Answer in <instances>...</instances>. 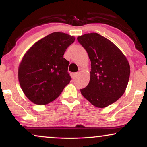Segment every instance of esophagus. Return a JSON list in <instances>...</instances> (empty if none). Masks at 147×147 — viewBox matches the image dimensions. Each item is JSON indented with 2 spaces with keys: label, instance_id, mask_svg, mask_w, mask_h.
Segmentation results:
<instances>
[{
  "label": "esophagus",
  "instance_id": "34e87169",
  "mask_svg": "<svg viewBox=\"0 0 147 147\" xmlns=\"http://www.w3.org/2000/svg\"><path fill=\"white\" fill-rule=\"evenodd\" d=\"M78 73H74L73 74V75H72V78H73V79H77L78 78Z\"/></svg>",
  "mask_w": 147,
  "mask_h": 147
}]
</instances>
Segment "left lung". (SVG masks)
Here are the masks:
<instances>
[{"label": "left lung", "instance_id": "1", "mask_svg": "<svg viewBox=\"0 0 147 147\" xmlns=\"http://www.w3.org/2000/svg\"><path fill=\"white\" fill-rule=\"evenodd\" d=\"M77 39L87 51L92 68L89 84L80 91L92 105L105 108L125 92L130 73L129 63L113 43L98 33L85 34Z\"/></svg>", "mask_w": 147, "mask_h": 147}]
</instances>
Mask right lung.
<instances>
[{"label": "right lung", "instance_id": "add662e5", "mask_svg": "<svg viewBox=\"0 0 147 147\" xmlns=\"http://www.w3.org/2000/svg\"><path fill=\"white\" fill-rule=\"evenodd\" d=\"M74 41L73 36L55 32L38 41L24 55L18 76L24 94L32 102L50 103L71 81L69 62L63 55Z\"/></svg>", "mask_w": 147, "mask_h": 147}]
</instances>
